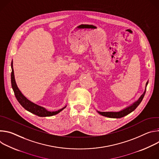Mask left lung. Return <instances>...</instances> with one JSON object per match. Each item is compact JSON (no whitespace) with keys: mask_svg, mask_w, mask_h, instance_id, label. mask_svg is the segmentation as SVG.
<instances>
[{"mask_svg":"<svg viewBox=\"0 0 159 159\" xmlns=\"http://www.w3.org/2000/svg\"><path fill=\"white\" fill-rule=\"evenodd\" d=\"M147 84H148V82L146 84V86H147ZM145 92H146V89L145 90V92L143 93V94L140 96V98H139V99L137 101H136L131 106L125 109L124 110H122L119 112H99V111H98V112L100 115H101L104 116L108 117V118H120L125 116H126L128 114H129L130 112L133 111L140 104V102H142V101L145 96Z\"/></svg>","mask_w":159,"mask_h":159,"instance_id":"1","label":"left lung"}]
</instances>
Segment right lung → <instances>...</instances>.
<instances>
[{
	"label": "right lung",
	"instance_id": "add662e5",
	"mask_svg": "<svg viewBox=\"0 0 159 159\" xmlns=\"http://www.w3.org/2000/svg\"><path fill=\"white\" fill-rule=\"evenodd\" d=\"M11 67H12V72H11V85L12 89L14 90V93L15 94V96L18 101V102L20 103V104L25 109L28 111L29 112L33 113V114L37 115L40 117H45V116H51L55 115L58 113H59L61 111H62L63 109L66 107H63L61 109H59L57 111H48L47 109H45L44 107L39 106L30 101H29L24 95L21 93V92L18 89L15 79H14V70L12 68V61L11 63Z\"/></svg>",
	"mask_w": 159,
	"mask_h": 159
}]
</instances>
